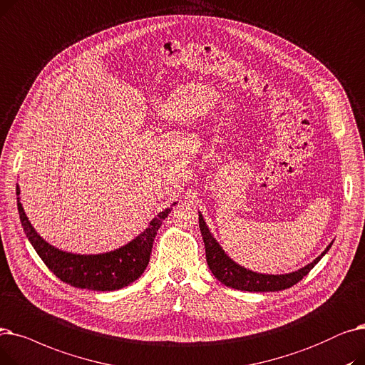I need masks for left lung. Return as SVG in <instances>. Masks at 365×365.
<instances>
[{
	"label": "left lung",
	"instance_id": "1",
	"mask_svg": "<svg viewBox=\"0 0 365 365\" xmlns=\"http://www.w3.org/2000/svg\"><path fill=\"white\" fill-rule=\"evenodd\" d=\"M199 227L200 233L205 242V252H206V262L210 266L212 274L217 279L224 284L225 287H230L240 291H254V292H264V291H282L292 285H296L299 281L315 267V264L327 254V251L331 248L333 242L327 247V250L317 257L314 262L309 263L307 266L291 272L285 274H264L257 273L250 269H245L244 266L237 264L236 262L224 252L221 245L215 240L212 233L207 229V225L199 212Z\"/></svg>",
	"mask_w": 365,
	"mask_h": 365
}]
</instances>
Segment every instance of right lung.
<instances>
[{"instance_id":"right-lung-1","label":"right lung","mask_w":365,"mask_h":365,"mask_svg":"<svg viewBox=\"0 0 365 365\" xmlns=\"http://www.w3.org/2000/svg\"><path fill=\"white\" fill-rule=\"evenodd\" d=\"M19 195L21 188L16 185L17 211L24 232L44 264L65 284L92 291L120 289L136 281L144 273L150 262L154 237L160 229L162 221L172 210L168 207L153 218L148 227L125 247L103 254H73L50 245L36 232L24 211Z\"/></svg>"}]
</instances>
